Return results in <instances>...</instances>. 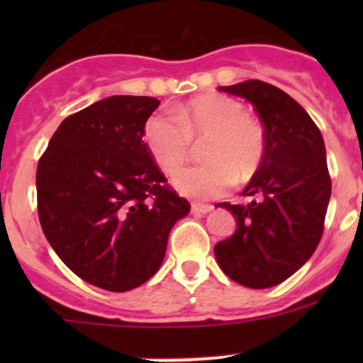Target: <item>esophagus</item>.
Masks as SVG:
<instances>
[{
  "label": "esophagus",
  "mask_w": 363,
  "mask_h": 363,
  "mask_svg": "<svg viewBox=\"0 0 363 363\" xmlns=\"http://www.w3.org/2000/svg\"><path fill=\"white\" fill-rule=\"evenodd\" d=\"M212 205H208V203H193L191 205V212L193 214H199V216H203V214H207V212H211L212 211Z\"/></svg>",
  "instance_id": "obj_1"
}]
</instances>
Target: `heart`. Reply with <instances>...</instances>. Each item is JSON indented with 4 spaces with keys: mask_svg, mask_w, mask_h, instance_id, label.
<instances>
[{
    "mask_svg": "<svg viewBox=\"0 0 363 363\" xmlns=\"http://www.w3.org/2000/svg\"><path fill=\"white\" fill-rule=\"evenodd\" d=\"M144 144L156 164L174 175L188 161L191 142L205 140V164L174 179V188L191 199H216L255 175L265 155L263 130L246 107L223 94H202L177 111L155 112L144 124Z\"/></svg>",
    "mask_w": 363,
    "mask_h": 363,
    "instance_id": "b5f03b06",
    "label": "heart"
}]
</instances>
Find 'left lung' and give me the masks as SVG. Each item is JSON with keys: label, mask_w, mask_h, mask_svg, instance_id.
I'll return each mask as SVG.
<instances>
[{"label": "left lung", "mask_w": 363, "mask_h": 363, "mask_svg": "<svg viewBox=\"0 0 363 363\" xmlns=\"http://www.w3.org/2000/svg\"><path fill=\"white\" fill-rule=\"evenodd\" d=\"M258 112L265 155L242 195L247 205L221 203L237 219L232 237L214 246L223 272L242 286H276L313 256L332 193L321 131L309 113L262 80L221 86Z\"/></svg>", "instance_id": "obj_1"}]
</instances>
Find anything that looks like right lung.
<instances>
[{
	"label": "right lung",
	"instance_id": "add662e5",
	"mask_svg": "<svg viewBox=\"0 0 363 363\" xmlns=\"http://www.w3.org/2000/svg\"><path fill=\"white\" fill-rule=\"evenodd\" d=\"M151 96H111L68 116L36 168L38 218L65 265L108 291L133 290L163 263L168 235L189 212L149 155Z\"/></svg>",
	"mask_w": 363,
	"mask_h": 363
}]
</instances>
